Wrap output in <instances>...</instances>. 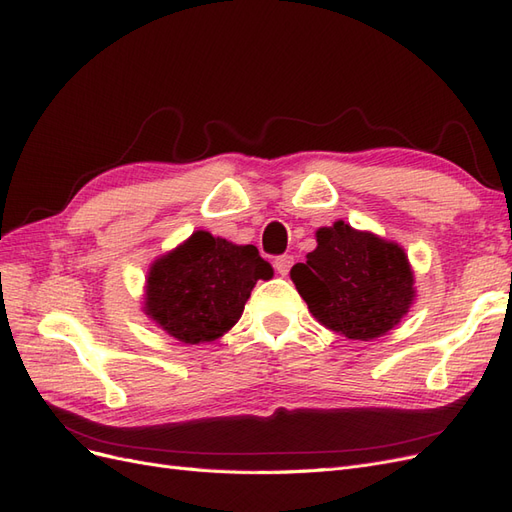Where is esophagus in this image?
I'll return each instance as SVG.
<instances>
[{
	"label": "esophagus",
	"mask_w": 512,
	"mask_h": 512,
	"mask_svg": "<svg viewBox=\"0 0 512 512\" xmlns=\"http://www.w3.org/2000/svg\"><path fill=\"white\" fill-rule=\"evenodd\" d=\"M291 266H294V257H291V255H279L274 259V268L279 274H287Z\"/></svg>",
	"instance_id": "1"
}]
</instances>
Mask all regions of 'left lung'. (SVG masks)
Masks as SVG:
<instances>
[{
    "instance_id": "8db88e82",
    "label": "left lung",
    "mask_w": 512,
    "mask_h": 512,
    "mask_svg": "<svg viewBox=\"0 0 512 512\" xmlns=\"http://www.w3.org/2000/svg\"><path fill=\"white\" fill-rule=\"evenodd\" d=\"M289 274L319 324L354 341L392 330L416 296L403 248L343 221L321 227L315 251Z\"/></svg>"
}]
</instances>
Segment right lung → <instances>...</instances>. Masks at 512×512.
I'll return each mask as SVG.
<instances>
[{
	"mask_svg": "<svg viewBox=\"0 0 512 512\" xmlns=\"http://www.w3.org/2000/svg\"><path fill=\"white\" fill-rule=\"evenodd\" d=\"M272 266L253 244L238 246L195 231L175 251L158 257L145 285V315L188 345L208 343L236 326L259 279Z\"/></svg>",
	"mask_w": 512,
	"mask_h": 512,
	"instance_id": "right-lung-1",
	"label": "right lung"
}]
</instances>
